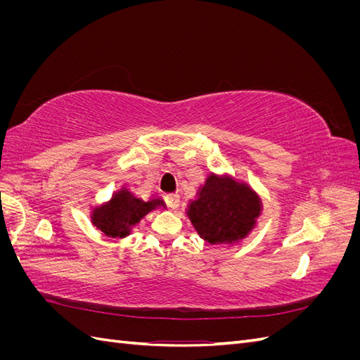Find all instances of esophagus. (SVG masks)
Listing matches in <instances>:
<instances>
[{"mask_svg":"<svg viewBox=\"0 0 360 360\" xmlns=\"http://www.w3.org/2000/svg\"><path fill=\"white\" fill-rule=\"evenodd\" d=\"M165 201H167L168 207H171L172 210H176L177 207L180 205V195H177V193H169V195H167Z\"/></svg>","mask_w":360,"mask_h":360,"instance_id":"34e87169","label":"esophagus"}]
</instances>
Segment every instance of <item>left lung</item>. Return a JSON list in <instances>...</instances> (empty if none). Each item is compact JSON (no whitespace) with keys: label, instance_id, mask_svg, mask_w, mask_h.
Listing matches in <instances>:
<instances>
[{"label":"left lung","instance_id":"8db88e82","mask_svg":"<svg viewBox=\"0 0 360 360\" xmlns=\"http://www.w3.org/2000/svg\"><path fill=\"white\" fill-rule=\"evenodd\" d=\"M263 212L259 195L230 174L210 172L197 198L191 200L186 214L204 242L234 245L257 226Z\"/></svg>","mask_w":360,"mask_h":360}]
</instances>
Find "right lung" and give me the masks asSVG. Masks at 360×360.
Here are the masks:
<instances>
[{
    "label": "right lung",
    "instance_id": "right-lung-1",
    "mask_svg": "<svg viewBox=\"0 0 360 360\" xmlns=\"http://www.w3.org/2000/svg\"><path fill=\"white\" fill-rule=\"evenodd\" d=\"M159 207L165 209L162 198H150L144 201L138 198L127 188L114 192L110 201L94 207L91 210V224L105 236L112 238H124L139 224L144 216Z\"/></svg>",
    "mask_w": 360,
    "mask_h": 360
}]
</instances>
